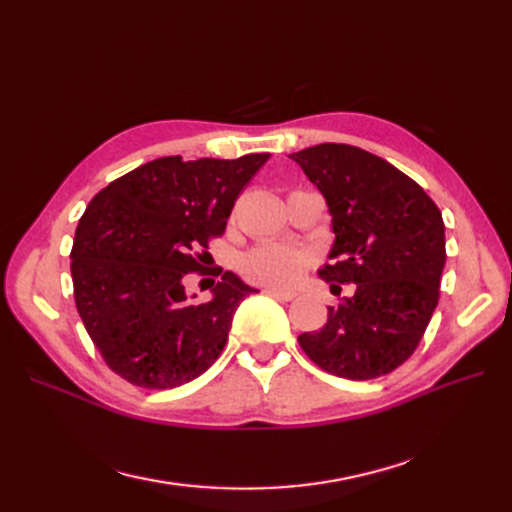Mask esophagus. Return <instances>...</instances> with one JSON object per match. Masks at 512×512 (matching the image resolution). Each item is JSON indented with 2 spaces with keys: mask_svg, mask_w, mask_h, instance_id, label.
Masks as SVG:
<instances>
[{
  "mask_svg": "<svg viewBox=\"0 0 512 512\" xmlns=\"http://www.w3.org/2000/svg\"><path fill=\"white\" fill-rule=\"evenodd\" d=\"M265 292L269 294V297H275V299H280V301H292L294 297H297V292L280 290V288H265Z\"/></svg>",
  "mask_w": 512,
  "mask_h": 512,
  "instance_id": "34e87169",
  "label": "esophagus"
}]
</instances>
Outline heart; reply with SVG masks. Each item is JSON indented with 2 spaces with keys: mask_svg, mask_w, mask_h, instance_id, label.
Listing matches in <instances>:
<instances>
[{
  "mask_svg": "<svg viewBox=\"0 0 512 512\" xmlns=\"http://www.w3.org/2000/svg\"><path fill=\"white\" fill-rule=\"evenodd\" d=\"M312 265V252L286 243H267L254 247L241 260V269L247 280L271 288L294 286Z\"/></svg>",
  "mask_w": 512,
  "mask_h": 512,
  "instance_id": "1",
  "label": "heart"
}]
</instances>
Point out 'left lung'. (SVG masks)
I'll return each instance as SVG.
<instances>
[{
    "label": "left lung",
    "instance_id": "obj_1",
    "mask_svg": "<svg viewBox=\"0 0 512 512\" xmlns=\"http://www.w3.org/2000/svg\"><path fill=\"white\" fill-rule=\"evenodd\" d=\"M327 200L335 241L318 275L352 297L329 307L320 331L299 335L318 367L348 380L391 374L408 361L440 299L444 222L425 190L393 164L352 145L290 153Z\"/></svg>",
    "mask_w": 512,
    "mask_h": 512
}]
</instances>
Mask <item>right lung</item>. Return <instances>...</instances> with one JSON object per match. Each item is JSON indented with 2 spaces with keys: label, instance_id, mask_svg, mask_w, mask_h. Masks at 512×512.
Segmentation results:
<instances>
[{
  "label": "right lung",
  "instance_id": "add662e5",
  "mask_svg": "<svg viewBox=\"0 0 512 512\" xmlns=\"http://www.w3.org/2000/svg\"><path fill=\"white\" fill-rule=\"evenodd\" d=\"M267 160L166 156L108 183L87 205L70 254L74 301L123 380L175 389L224 350L239 303L258 290L226 271L211 301L192 303L183 280L203 269L200 250L222 235L239 192Z\"/></svg>",
  "mask_w": 512,
  "mask_h": 512
}]
</instances>
